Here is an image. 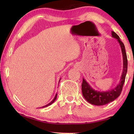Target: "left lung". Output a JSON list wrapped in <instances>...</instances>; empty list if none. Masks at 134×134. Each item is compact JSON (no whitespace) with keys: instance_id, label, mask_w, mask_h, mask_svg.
<instances>
[{"instance_id":"obj_1","label":"left lung","mask_w":134,"mask_h":134,"mask_svg":"<svg viewBox=\"0 0 134 134\" xmlns=\"http://www.w3.org/2000/svg\"><path fill=\"white\" fill-rule=\"evenodd\" d=\"M112 36L118 40L119 43L120 45L122 55H123V71L119 83L114 89L107 91V92H99V91L93 89L83 78L82 84V92L84 98L91 104L97 105V106L104 105L109 103V102L114 101L120 96L122 89H123L127 72L128 62L124 45L120 40L119 36L113 31H112Z\"/></svg>"}]
</instances>
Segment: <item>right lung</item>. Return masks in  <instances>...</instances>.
I'll return each mask as SVG.
<instances>
[{"label":"right lung","instance_id":"obj_1","mask_svg":"<svg viewBox=\"0 0 134 134\" xmlns=\"http://www.w3.org/2000/svg\"><path fill=\"white\" fill-rule=\"evenodd\" d=\"M60 79H61V78H60V80H59V81H60ZM56 98H57V94H56V95H55V98H53V100H52V101H51V102H50V103H49V104H47V105H45V106H44V107H42V108H45V107H48V106H49V105H51V104H53V102H54V101H55L56 100Z\"/></svg>","mask_w":134,"mask_h":134}]
</instances>
